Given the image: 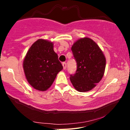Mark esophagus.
<instances>
[{
    "mask_svg": "<svg viewBox=\"0 0 130 130\" xmlns=\"http://www.w3.org/2000/svg\"><path fill=\"white\" fill-rule=\"evenodd\" d=\"M62 65H63V69L64 70L66 69V68H67V63H66V62H63V63H62Z\"/></svg>",
    "mask_w": 130,
    "mask_h": 130,
    "instance_id": "obj_1",
    "label": "esophagus"
}]
</instances>
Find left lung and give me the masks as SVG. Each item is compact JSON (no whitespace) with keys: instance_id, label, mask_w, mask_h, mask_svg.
I'll use <instances>...</instances> for the list:
<instances>
[{"instance_id":"left-lung-1","label":"left lung","mask_w":130,"mask_h":130,"mask_svg":"<svg viewBox=\"0 0 130 130\" xmlns=\"http://www.w3.org/2000/svg\"><path fill=\"white\" fill-rule=\"evenodd\" d=\"M77 63L76 73L70 80L78 92H88L96 86L104 73L106 58L99 46L89 38H80L71 47Z\"/></svg>"}]
</instances>
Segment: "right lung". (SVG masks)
Masks as SVG:
<instances>
[{"instance_id": "1", "label": "right lung", "mask_w": 130, "mask_h": 130, "mask_svg": "<svg viewBox=\"0 0 130 130\" xmlns=\"http://www.w3.org/2000/svg\"><path fill=\"white\" fill-rule=\"evenodd\" d=\"M53 43L39 39L26 54L23 61L25 76L30 85L40 91L48 89L63 67L53 49Z\"/></svg>"}]
</instances>
